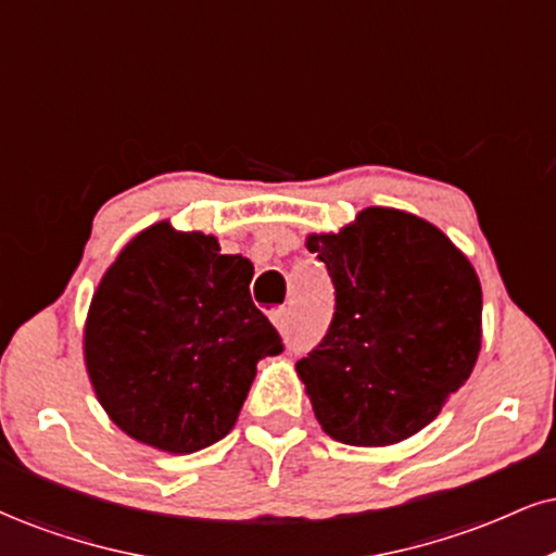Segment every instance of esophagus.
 <instances>
[{"instance_id": "esophagus-1", "label": "esophagus", "mask_w": 556, "mask_h": 556, "mask_svg": "<svg viewBox=\"0 0 556 556\" xmlns=\"http://www.w3.org/2000/svg\"><path fill=\"white\" fill-rule=\"evenodd\" d=\"M270 321L278 327L280 332H283L286 325H289V309H286V306H278V309H273L270 312Z\"/></svg>"}]
</instances>
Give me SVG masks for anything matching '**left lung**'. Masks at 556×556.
Returning <instances> with one entry per match:
<instances>
[{
  "label": "left lung",
  "mask_w": 556,
  "mask_h": 556,
  "mask_svg": "<svg viewBox=\"0 0 556 556\" xmlns=\"http://www.w3.org/2000/svg\"><path fill=\"white\" fill-rule=\"evenodd\" d=\"M334 286L325 340L296 363L321 430L348 445L420 433L464 387L482 348V286L438 226L371 205L309 235Z\"/></svg>",
  "instance_id": "left-lung-1"
}]
</instances>
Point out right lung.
Instances as JSON below:
<instances>
[{"label":"right lung","instance_id":"1","mask_svg":"<svg viewBox=\"0 0 556 556\" xmlns=\"http://www.w3.org/2000/svg\"><path fill=\"white\" fill-rule=\"evenodd\" d=\"M255 267L214 235L152 224L102 276L85 366L108 417L134 441L195 454L235 428L257 361L283 351L252 304Z\"/></svg>","mask_w":556,"mask_h":556}]
</instances>
